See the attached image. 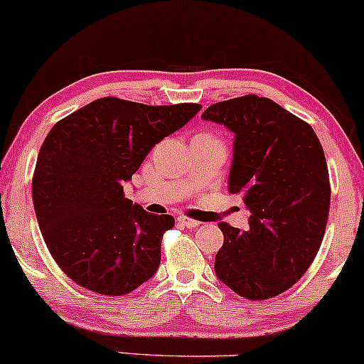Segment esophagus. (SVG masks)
<instances>
[{
  "label": "esophagus",
  "mask_w": 364,
  "mask_h": 364,
  "mask_svg": "<svg viewBox=\"0 0 364 364\" xmlns=\"http://www.w3.org/2000/svg\"><path fill=\"white\" fill-rule=\"evenodd\" d=\"M177 222L181 223V225L187 227V228H196V227H199V225H201V223H199L198 220L187 218V216H178V218H177Z\"/></svg>",
  "instance_id": "esophagus-1"
}]
</instances>
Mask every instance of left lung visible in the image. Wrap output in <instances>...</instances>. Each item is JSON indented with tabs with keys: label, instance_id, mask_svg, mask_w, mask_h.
<instances>
[{
	"label": "left lung",
	"instance_id": "8db88e82",
	"mask_svg": "<svg viewBox=\"0 0 364 364\" xmlns=\"http://www.w3.org/2000/svg\"><path fill=\"white\" fill-rule=\"evenodd\" d=\"M203 120L234 134L228 191L251 211L249 228L220 222L215 273L251 301L291 289L313 263L330 206L323 148L306 122L268 97L249 94L211 105Z\"/></svg>",
	"mask_w": 364,
	"mask_h": 364
}]
</instances>
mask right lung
I'll return each instance as SVG.
<instances>
[{"mask_svg":"<svg viewBox=\"0 0 364 364\" xmlns=\"http://www.w3.org/2000/svg\"><path fill=\"white\" fill-rule=\"evenodd\" d=\"M199 109L101 97L50 130L36 163L32 201L51 256L80 287L124 296L156 273L161 237L175 220L134 204L124 183L154 144Z\"/></svg>","mask_w":364,"mask_h":364,"instance_id":"1","label":"right lung"}]
</instances>
